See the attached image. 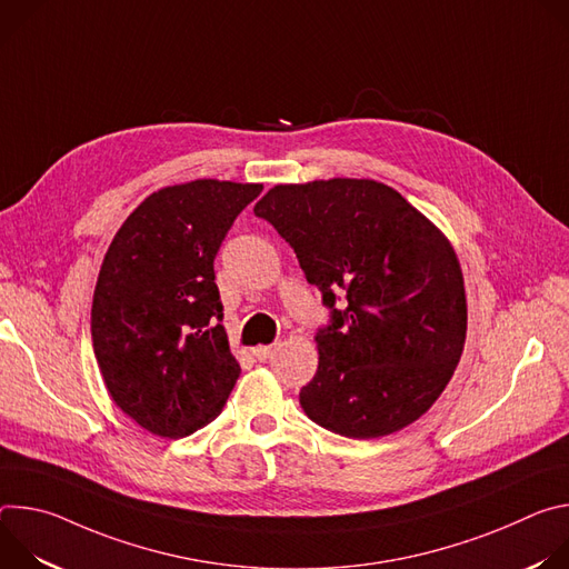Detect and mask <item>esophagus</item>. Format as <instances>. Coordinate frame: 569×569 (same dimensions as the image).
I'll return each mask as SVG.
<instances>
[{"instance_id":"34e87169","label":"esophagus","mask_w":569,"mask_h":569,"mask_svg":"<svg viewBox=\"0 0 569 569\" xmlns=\"http://www.w3.org/2000/svg\"><path fill=\"white\" fill-rule=\"evenodd\" d=\"M277 349H279V345H268V347H257L252 353L257 360H270Z\"/></svg>"}]
</instances>
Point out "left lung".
Masks as SVG:
<instances>
[{
	"label": "left lung",
	"instance_id": "1",
	"mask_svg": "<svg viewBox=\"0 0 569 569\" xmlns=\"http://www.w3.org/2000/svg\"><path fill=\"white\" fill-rule=\"evenodd\" d=\"M254 213L290 242L333 310L315 336L317 373L299 391L306 417L349 439L387 437L423 417L466 342L463 274L446 233L376 180L277 184Z\"/></svg>",
	"mask_w": 569,
	"mask_h": 569
}]
</instances>
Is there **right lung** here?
<instances>
[{
	"label": "right lung",
	"mask_w": 569,
	"mask_h": 569,
	"mask_svg": "<svg viewBox=\"0 0 569 569\" xmlns=\"http://www.w3.org/2000/svg\"><path fill=\"white\" fill-rule=\"evenodd\" d=\"M263 184L193 180L150 193L114 233L92 301V345L112 400L180 439L211 423L238 380L213 259Z\"/></svg>",
	"instance_id": "obj_1"
}]
</instances>
